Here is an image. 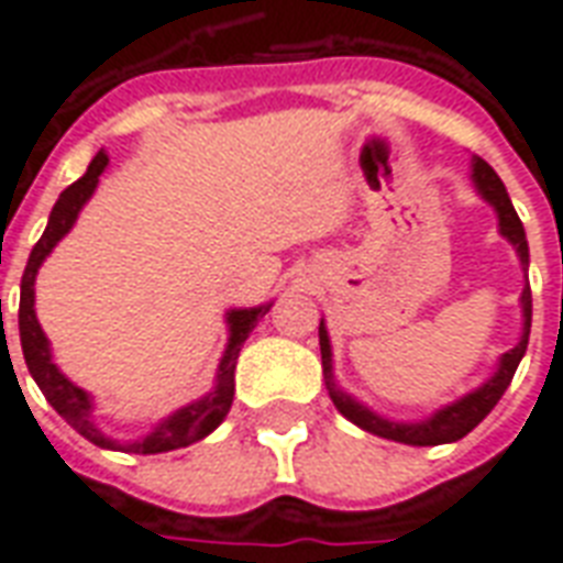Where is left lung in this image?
Listing matches in <instances>:
<instances>
[{"mask_svg": "<svg viewBox=\"0 0 563 563\" xmlns=\"http://www.w3.org/2000/svg\"><path fill=\"white\" fill-rule=\"evenodd\" d=\"M473 184L483 192V198L488 205H495L497 217H500V232L507 234V241H512V246L519 250L521 265H528V241H525V229H521V220L512 201H509L507 189L500 184V177L495 174V168L485 159H473ZM521 310H525V334L521 341L509 350L504 358H500V367L497 374L485 386H479L476 391H471L467 398H461L446 410L434 413L428 422L416 424H398L389 422V419H379L377 413H371L367 407L355 404L350 395H343L334 379H331V343L329 331L319 322V350H322V371H325V383H329V395L334 407L341 410L350 422H355L358 428H365L371 434L386 437V440H398V443H410V446H440V443H452V440H461L464 434H471L476 424L483 422L485 416L495 410V404L500 401V395L507 391V386L512 383V374L519 367L521 355L528 350V334H531V289L521 292Z\"/></svg>", "mask_w": 563, "mask_h": 563, "instance_id": "obj_1", "label": "left lung"}]
</instances>
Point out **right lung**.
<instances>
[{
  "label": "right lung",
  "instance_id": "1",
  "mask_svg": "<svg viewBox=\"0 0 563 563\" xmlns=\"http://www.w3.org/2000/svg\"><path fill=\"white\" fill-rule=\"evenodd\" d=\"M108 165V156L104 153H96V159L90 162L87 174L68 186L63 196L56 198L54 210H51V220H47V229L38 238V244L32 246L30 262H26V271H23V280H20V346H23V358H26V367L30 374L38 383V389L44 391V398L51 401L56 413L63 416L80 437H87L90 443L102 449H123V452H139V455H156V452H172V449L189 446L201 437H208L217 424L225 419L229 407H232L234 398V365H238V355H241V346L250 338V331L256 329V322L271 310L268 307H253V310H232L229 313V329H232V338H229V346H225V355L220 362V374H217V389L205 395L201 401L189 404L184 410H177L174 416H168L165 422H159L153 431H150L144 440H135V443H114L92 424V404L90 395L84 389H78L75 383H68L59 367L51 362V350H47V338H44L42 325L35 319V274L42 268V262L47 258V253L54 250L56 241L75 225L80 208L87 205V198L92 196V189L99 184V174L104 172ZM2 305V301H0ZM2 319V307H0Z\"/></svg>",
  "mask_w": 563,
  "mask_h": 563
}]
</instances>
